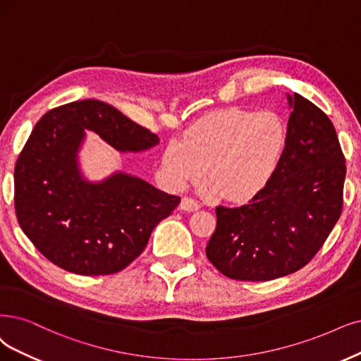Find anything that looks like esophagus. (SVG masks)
<instances>
[{
	"label": "esophagus",
	"instance_id": "obj_1",
	"mask_svg": "<svg viewBox=\"0 0 361 361\" xmlns=\"http://www.w3.org/2000/svg\"><path fill=\"white\" fill-rule=\"evenodd\" d=\"M180 209H183V211H197L199 209V202L196 201V199H193V197L184 196L181 199Z\"/></svg>",
	"mask_w": 361,
	"mask_h": 361
}]
</instances>
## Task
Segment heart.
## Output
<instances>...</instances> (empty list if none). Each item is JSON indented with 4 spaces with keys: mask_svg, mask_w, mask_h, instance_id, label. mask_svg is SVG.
I'll return each instance as SVG.
<instances>
[{
    "mask_svg": "<svg viewBox=\"0 0 361 361\" xmlns=\"http://www.w3.org/2000/svg\"><path fill=\"white\" fill-rule=\"evenodd\" d=\"M287 145V123L275 111L231 106L197 120L181 142L171 141L162 165L176 185L202 177L228 201L260 193L276 172Z\"/></svg>",
    "mask_w": 361,
    "mask_h": 361,
    "instance_id": "b5f03b06",
    "label": "heart"
}]
</instances>
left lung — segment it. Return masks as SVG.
Here are the masks:
<instances>
[{
    "label": "left lung",
    "instance_id": "obj_1",
    "mask_svg": "<svg viewBox=\"0 0 361 361\" xmlns=\"http://www.w3.org/2000/svg\"><path fill=\"white\" fill-rule=\"evenodd\" d=\"M281 162L250 204L216 208L207 257L236 281H271L302 269L319 251L343 208L345 156L327 114L299 93Z\"/></svg>",
    "mask_w": 361,
    "mask_h": 361
}]
</instances>
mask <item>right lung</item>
Returning a JSON list of instances; mask_svg holds the SVG:
<instances>
[{
	"instance_id": "right-lung-1",
	"label": "right lung",
	"mask_w": 361,
	"mask_h": 361,
	"mask_svg": "<svg viewBox=\"0 0 361 361\" xmlns=\"http://www.w3.org/2000/svg\"><path fill=\"white\" fill-rule=\"evenodd\" d=\"M85 129L120 152L159 142L156 133L102 101L56 106L38 120L18 157L15 211L25 235L53 264L78 275H110L141 255L181 197L125 173L99 184L80 178L75 153Z\"/></svg>"
}]
</instances>
